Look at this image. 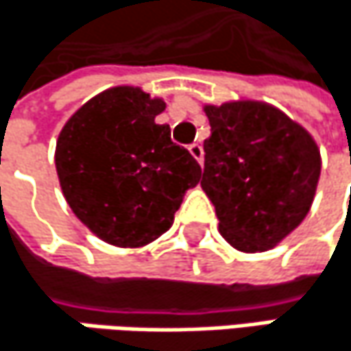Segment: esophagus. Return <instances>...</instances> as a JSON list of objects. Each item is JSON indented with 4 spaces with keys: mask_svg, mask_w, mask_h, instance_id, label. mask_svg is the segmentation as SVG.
<instances>
[{
    "mask_svg": "<svg viewBox=\"0 0 351 351\" xmlns=\"http://www.w3.org/2000/svg\"><path fill=\"white\" fill-rule=\"evenodd\" d=\"M190 154H192V157L196 159L197 163L204 161V147H202L199 143H192V145H190Z\"/></svg>",
    "mask_w": 351,
    "mask_h": 351,
    "instance_id": "34e87169",
    "label": "esophagus"
}]
</instances>
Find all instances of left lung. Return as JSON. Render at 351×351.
Masks as SVG:
<instances>
[{
  "label": "left lung",
  "mask_w": 351,
  "mask_h": 351,
  "mask_svg": "<svg viewBox=\"0 0 351 351\" xmlns=\"http://www.w3.org/2000/svg\"><path fill=\"white\" fill-rule=\"evenodd\" d=\"M202 190L218 230L242 252H263L307 216L322 173L313 137L285 112L256 101L206 105Z\"/></svg>",
  "instance_id": "1"
}]
</instances>
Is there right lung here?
<instances>
[{
    "instance_id": "add662e5",
    "label": "right lung",
    "mask_w": 351,
    "mask_h": 351,
    "mask_svg": "<svg viewBox=\"0 0 351 351\" xmlns=\"http://www.w3.org/2000/svg\"><path fill=\"white\" fill-rule=\"evenodd\" d=\"M165 110L137 86H114L76 110L56 141V171L68 206L101 241L137 248L173 224L186 190L202 178L188 149L176 145Z\"/></svg>"
}]
</instances>
